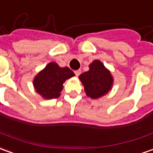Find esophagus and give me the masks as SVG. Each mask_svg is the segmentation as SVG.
Wrapping results in <instances>:
<instances>
[{
	"label": "esophagus",
	"mask_w": 153,
	"mask_h": 153,
	"mask_svg": "<svg viewBox=\"0 0 153 153\" xmlns=\"http://www.w3.org/2000/svg\"><path fill=\"white\" fill-rule=\"evenodd\" d=\"M74 74H75V75L76 76H79V74H81V70L80 69H78V70H74Z\"/></svg>",
	"instance_id": "1"
}]
</instances>
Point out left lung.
Instances as JSON below:
<instances>
[{
    "label": "left lung",
    "mask_w": 153,
    "mask_h": 153,
    "mask_svg": "<svg viewBox=\"0 0 153 153\" xmlns=\"http://www.w3.org/2000/svg\"><path fill=\"white\" fill-rule=\"evenodd\" d=\"M79 79L85 86L86 94L92 99H98L111 89L113 79L111 73L99 60L90 65V70L81 74Z\"/></svg>",
    "instance_id": "1"
}]
</instances>
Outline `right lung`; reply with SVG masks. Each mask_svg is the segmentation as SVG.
I'll return each instance as SVG.
<instances>
[{"instance_id": "obj_1", "label": "right lung", "mask_w": 153, "mask_h": 153, "mask_svg": "<svg viewBox=\"0 0 153 153\" xmlns=\"http://www.w3.org/2000/svg\"><path fill=\"white\" fill-rule=\"evenodd\" d=\"M73 76L74 74L68 67L60 68L56 63H50L35 77L33 85L43 98H58L63 90V82Z\"/></svg>"}]
</instances>
